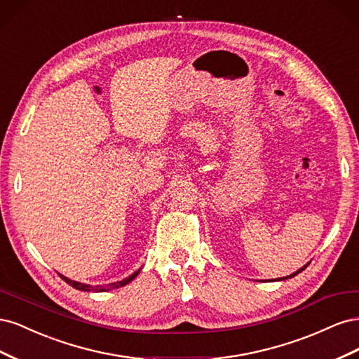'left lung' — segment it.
<instances>
[{"mask_svg": "<svg viewBox=\"0 0 359 359\" xmlns=\"http://www.w3.org/2000/svg\"><path fill=\"white\" fill-rule=\"evenodd\" d=\"M309 265V264H307ZM307 265H304L302 268H299L298 271H295V273H293V274H290V276H286V277H280V278H274V280H271V281H283V280H287V278H292V277H295L297 274H299L301 273V271H304V269H306L307 268Z\"/></svg>", "mask_w": 359, "mask_h": 359, "instance_id": "obj_1", "label": "left lung"}]
</instances>
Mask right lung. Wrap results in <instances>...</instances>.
I'll use <instances>...</instances> for the list:
<instances>
[{
  "instance_id": "add662e5",
  "label": "right lung",
  "mask_w": 359,
  "mask_h": 359,
  "mask_svg": "<svg viewBox=\"0 0 359 359\" xmlns=\"http://www.w3.org/2000/svg\"><path fill=\"white\" fill-rule=\"evenodd\" d=\"M140 273V268L136 271V273H133L132 276H128V277H126L124 280H121V281H116V283H111V285H107V286H91V285H85V283H79V281H74V280H70L69 277H66V276H62V274H60L61 276V278L66 281V283H69L70 286H73L74 289H78V290H83V292H107V290H111V289H118V287H123V286H126V285H128L130 281L132 280H135L136 277H137V274Z\"/></svg>"
}]
</instances>
